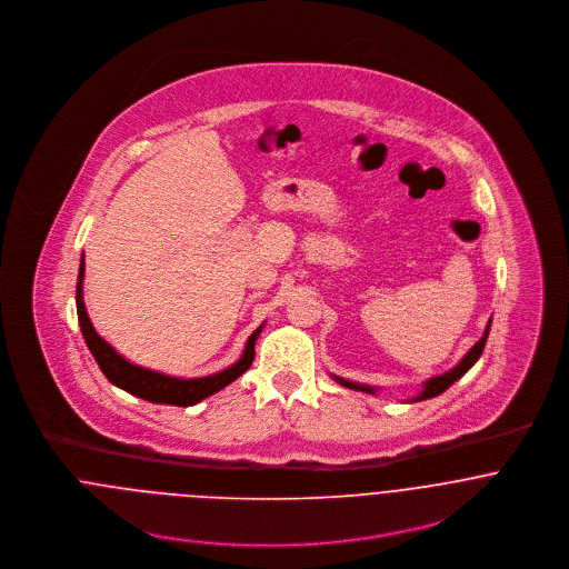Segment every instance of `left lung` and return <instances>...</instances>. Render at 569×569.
Instances as JSON below:
<instances>
[{"label":"left lung","instance_id":"left-lung-1","mask_svg":"<svg viewBox=\"0 0 569 569\" xmlns=\"http://www.w3.org/2000/svg\"><path fill=\"white\" fill-rule=\"evenodd\" d=\"M492 320V318H490ZM490 320H488L487 328H485V332H482V337H480V341L478 343H473V348L451 368V370H447V372H442V375H436V377H429L427 381H422V386H420V392L416 395V397H411L407 403H416V401H425V399H433V397H438V395H442L447 388H451L458 379H462L476 363H478V359L482 357V350H485V346H487L488 339V330H490ZM339 386H343V388H350V390H357V392H366V395H372V397H377L379 395V388H375V386H368V383H357V381H348V379H341V377H337V375H330Z\"/></svg>","mask_w":569,"mask_h":569}]
</instances>
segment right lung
<instances>
[{
  "instance_id": "1",
  "label": "right lung",
  "mask_w": 569,
  "mask_h": 569,
  "mask_svg": "<svg viewBox=\"0 0 569 569\" xmlns=\"http://www.w3.org/2000/svg\"><path fill=\"white\" fill-rule=\"evenodd\" d=\"M82 280H84V253L81 256L79 282H77V313H79V326H81L84 343H87L89 352L93 355L102 375L116 388H120L138 399H144L149 403H160V406H197L203 399H208V397L217 395L219 390H223L226 386H230L232 381H237L243 372H247V368L253 361L256 339L262 332L264 322L247 337L241 357L221 372H214L208 377H197V379H183V377H172V375H163L158 370L138 366V363L129 361L127 357H122L104 337L98 335V330L91 325L87 309H84V300H82Z\"/></svg>"
}]
</instances>
